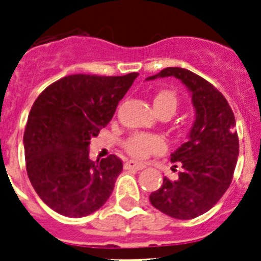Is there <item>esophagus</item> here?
Returning a JSON list of instances; mask_svg holds the SVG:
<instances>
[{
    "label": "esophagus",
    "mask_w": 261,
    "mask_h": 261,
    "mask_svg": "<svg viewBox=\"0 0 261 261\" xmlns=\"http://www.w3.org/2000/svg\"><path fill=\"white\" fill-rule=\"evenodd\" d=\"M125 168L126 169H134V170H142V169L145 168V165L144 164L136 163V161H134V160H130V161H127V163L125 164Z\"/></svg>",
    "instance_id": "1"
}]
</instances>
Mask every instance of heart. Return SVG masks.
Here are the masks:
<instances>
[{"instance_id": "heart-1", "label": "heart", "mask_w": 261, "mask_h": 261, "mask_svg": "<svg viewBox=\"0 0 261 261\" xmlns=\"http://www.w3.org/2000/svg\"><path fill=\"white\" fill-rule=\"evenodd\" d=\"M178 107V98L173 91L163 90L154 95L153 108L156 113L159 112H169L173 114ZM166 143L163 138L147 134H135L126 142V149L131 156L136 159H145L149 154L164 152Z\"/></svg>"}]
</instances>
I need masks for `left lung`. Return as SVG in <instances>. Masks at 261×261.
<instances>
[{
	"label": "left lung",
	"instance_id": "obj_1",
	"mask_svg": "<svg viewBox=\"0 0 261 261\" xmlns=\"http://www.w3.org/2000/svg\"><path fill=\"white\" fill-rule=\"evenodd\" d=\"M174 76L191 96L195 121L183 143L170 154L182 166L175 180L164 177L163 186L149 195L156 210L177 220H191L222 198L233 179L239 154L236 118L226 98L199 75L182 67H166L145 81Z\"/></svg>",
	"mask_w": 261,
	"mask_h": 261
}]
</instances>
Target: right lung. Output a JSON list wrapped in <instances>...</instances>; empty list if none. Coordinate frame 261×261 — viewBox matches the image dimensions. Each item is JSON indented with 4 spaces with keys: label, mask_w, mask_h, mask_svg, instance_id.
Segmentation results:
<instances>
[{
    "label": "right lung",
    "mask_w": 261,
    "mask_h": 261,
    "mask_svg": "<svg viewBox=\"0 0 261 261\" xmlns=\"http://www.w3.org/2000/svg\"><path fill=\"white\" fill-rule=\"evenodd\" d=\"M138 75H69L32 105L23 136L27 174L40 199L60 215H91L113 192L123 164L116 154L92 161L88 148Z\"/></svg>",
    "instance_id": "add662e5"
}]
</instances>
